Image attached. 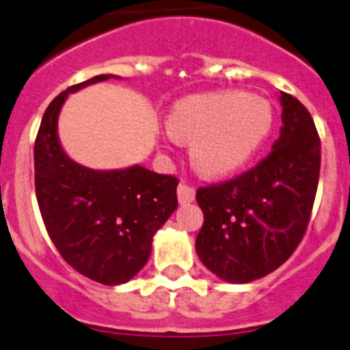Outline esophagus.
I'll list each match as a JSON object with an SVG mask.
<instances>
[{
    "instance_id": "1",
    "label": "esophagus",
    "mask_w": 350,
    "mask_h": 350,
    "mask_svg": "<svg viewBox=\"0 0 350 350\" xmlns=\"http://www.w3.org/2000/svg\"><path fill=\"white\" fill-rule=\"evenodd\" d=\"M195 195H196V191L193 186L186 185V183H181V185L178 186V200L181 204L191 203V201L195 200Z\"/></svg>"
}]
</instances>
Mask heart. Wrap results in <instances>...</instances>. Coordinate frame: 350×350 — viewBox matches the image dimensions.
<instances>
[{
    "label": "heart",
    "instance_id": "heart-1",
    "mask_svg": "<svg viewBox=\"0 0 350 350\" xmlns=\"http://www.w3.org/2000/svg\"><path fill=\"white\" fill-rule=\"evenodd\" d=\"M273 122L266 100L224 91L181 100L169 111L165 126L174 139L191 140V161L201 174L225 176L257 152Z\"/></svg>",
    "mask_w": 350,
    "mask_h": 350
}]
</instances>
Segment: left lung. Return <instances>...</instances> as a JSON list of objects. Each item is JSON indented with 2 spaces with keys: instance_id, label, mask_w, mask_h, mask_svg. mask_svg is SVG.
Returning <instances> with one entry per match:
<instances>
[{
  "instance_id": "left-lung-1",
  "label": "left lung",
  "mask_w": 350,
  "mask_h": 350,
  "mask_svg": "<svg viewBox=\"0 0 350 350\" xmlns=\"http://www.w3.org/2000/svg\"><path fill=\"white\" fill-rule=\"evenodd\" d=\"M283 126L273 150L241 176L198 188L201 262L220 280L249 283L284 264L308 228L320 176V137L310 111L281 91Z\"/></svg>"
}]
</instances>
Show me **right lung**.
<instances>
[{"mask_svg":"<svg viewBox=\"0 0 350 350\" xmlns=\"http://www.w3.org/2000/svg\"><path fill=\"white\" fill-rule=\"evenodd\" d=\"M113 77L94 76L51 101L35 139V193L47 234L72 269L96 283L132 280L149 260L152 237L178 206L179 179L142 165L93 171L67 157L57 116L67 94Z\"/></svg>","mask_w":350,"mask_h":350,"instance_id":"add662e5","label":"right lung"}]
</instances>
